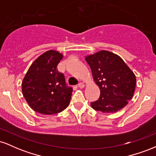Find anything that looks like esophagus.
Masks as SVG:
<instances>
[{
  "label": "esophagus",
  "mask_w": 156,
  "mask_h": 156,
  "mask_svg": "<svg viewBox=\"0 0 156 156\" xmlns=\"http://www.w3.org/2000/svg\"><path fill=\"white\" fill-rule=\"evenodd\" d=\"M84 87H85V85H84L83 83H78V87L80 89H83L84 88Z\"/></svg>",
  "instance_id": "esophagus-1"
}]
</instances>
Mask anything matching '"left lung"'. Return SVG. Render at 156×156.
<instances>
[{"mask_svg":"<svg viewBox=\"0 0 156 156\" xmlns=\"http://www.w3.org/2000/svg\"><path fill=\"white\" fill-rule=\"evenodd\" d=\"M92 77L101 95L91 106L103 113L121 110L133 98L136 78L133 71L119 55L108 51H100L86 55Z\"/></svg>","mask_w":156,"mask_h":156,"instance_id":"1","label":"left lung"}]
</instances>
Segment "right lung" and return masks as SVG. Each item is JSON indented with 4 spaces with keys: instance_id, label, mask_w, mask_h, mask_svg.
Segmentation results:
<instances>
[{
    "instance_id": "add662e5",
    "label": "right lung",
    "mask_w": 156,
    "mask_h": 156,
    "mask_svg": "<svg viewBox=\"0 0 156 156\" xmlns=\"http://www.w3.org/2000/svg\"><path fill=\"white\" fill-rule=\"evenodd\" d=\"M63 57L53 50L44 52L31 64L23 78V96L28 105L39 114L62 112L70 103L73 89L66 87L64 74L57 69Z\"/></svg>"
}]
</instances>
